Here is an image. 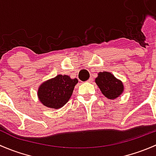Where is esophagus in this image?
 <instances>
[{
  "mask_svg": "<svg viewBox=\"0 0 156 156\" xmlns=\"http://www.w3.org/2000/svg\"><path fill=\"white\" fill-rule=\"evenodd\" d=\"M93 80H94V78H93L92 77H90V78L89 79L87 80V81H88V82H92V81H93Z\"/></svg>",
  "mask_w": 156,
  "mask_h": 156,
  "instance_id": "obj_1",
  "label": "esophagus"
}]
</instances>
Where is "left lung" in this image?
Returning <instances> with one entry per match:
<instances>
[{"label":"left lung","mask_w":156,"mask_h":156,"mask_svg":"<svg viewBox=\"0 0 156 156\" xmlns=\"http://www.w3.org/2000/svg\"><path fill=\"white\" fill-rule=\"evenodd\" d=\"M95 81L103 95L108 99L117 98L124 90L123 84L109 72H100Z\"/></svg>","instance_id":"8db88e82"}]
</instances>
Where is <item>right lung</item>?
<instances>
[{"label":"right lung","instance_id":"right-lung-1","mask_svg":"<svg viewBox=\"0 0 156 156\" xmlns=\"http://www.w3.org/2000/svg\"><path fill=\"white\" fill-rule=\"evenodd\" d=\"M78 81L77 78L72 79L68 75H57L40 86L37 92L39 100L47 107L61 108L70 99Z\"/></svg>","mask_w":156,"mask_h":156}]
</instances>
